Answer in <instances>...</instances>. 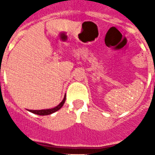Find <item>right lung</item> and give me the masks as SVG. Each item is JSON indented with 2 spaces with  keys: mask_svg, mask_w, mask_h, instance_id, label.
<instances>
[{
  "mask_svg": "<svg viewBox=\"0 0 155 155\" xmlns=\"http://www.w3.org/2000/svg\"><path fill=\"white\" fill-rule=\"evenodd\" d=\"M65 101H66V95L64 96V97H63V101L58 104V105L55 106L54 108H47V109H40V110H32V109H28V111H30V113H35V114H38V115H40V116L50 115V114L54 113V112H56V111H58V109H60V108L63 107V104L65 103Z\"/></svg>",
  "mask_w": 155,
  "mask_h": 155,
  "instance_id": "right-lung-1",
  "label": "right lung"
}]
</instances>
